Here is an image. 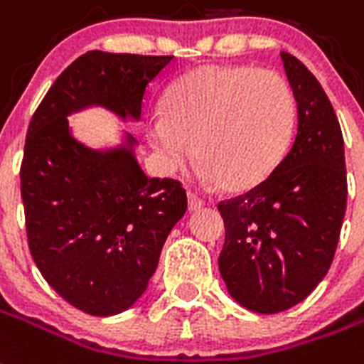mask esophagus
<instances>
[{
	"label": "esophagus",
	"mask_w": 364,
	"mask_h": 364,
	"mask_svg": "<svg viewBox=\"0 0 364 364\" xmlns=\"http://www.w3.org/2000/svg\"><path fill=\"white\" fill-rule=\"evenodd\" d=\"M188 203H190V210H199V208L205 207V201L199 196H196L193 191H188Z\"/></svg>",
	"instance_id": "1"
}]
</instances>
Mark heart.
Instances as JSON below:
<instances>
[{
    "instance_id": "heart-1",
    "label": "heart",
    "mask_w": 364,
    "mask_h": 364,
    "mask_svg": "<svg viewBox=\"0 0 364 364\" xmlns=\"http://www.w3.org/2000/svg\"><path fill=\"white\" fill-rule=\"evenodd\" d=\"M296 102L283 75L255 66H205L168 89L163 112L148 119V140L167 168L191 157L203 178L249 190L289 150Z\"/></svg>"
}]
</instances>
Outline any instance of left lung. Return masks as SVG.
Returning <instances> with one entry per match:
<instances>
[{
  "label": "left lung",
  "mask_w": 364,
  "mask_h": 364,
  "mask_svg": "<svg viewBox=\"0 0 364 364\" xmlns=\"http://www.w3.org/2000/svg\"><path fill=\"white\" fill-rule=\"evenodd\" d=\"M298 104L296 134L264 182L218 203L226 241L218 258L235 302L279 314L309 296L328 272L342 230L348 178L342 129L315 75L281 53Z\"/></svg>",
  "instance_id": "8db88e82"
}]
</instances>
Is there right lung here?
Instances as JSON below:
<instances>
[{"label": "right lung", "mask_w": 364, "mask_h": 364, "mask_svg": "<svg viewBox=\"0 0 364 364\" xmlns=\"http://www.w3.org/2000/svg\"><path fill=\"white\" fill-rule=\"evenodd\" d=\"M173 56L89 50L58 75L32 115L21 165L30 255L70 306L108 317L142 296L165 239L188 208L174 178H148L129 148L92 151L66 115L89 104L134 119Z\"/></svg>", "instance_id": "obj_1"}]
</instances>
